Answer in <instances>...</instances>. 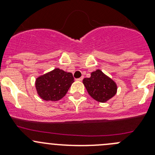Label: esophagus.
I'll use <instances>...</instances> for the list:
<instances>
[{"mask_svg":"<svg viewBox=\"0 0 155 155\" xmlns=\"http://www.w3.org/2000/svg\"><path fill=\"white\" fill-rule=\"evenodd\" d=\"M82 79H83V76H82V77L79 78V79H76V80L79 81V82H81V81H82Z\"/></svg>","mask_w":155,"mask_h":155,"instance_id":"obj_1","label":"esophagus"}]
</instances>
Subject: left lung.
Wrapping results in <instances>:
<instances>
[{
	"label": "left lung",
	"instance_id": "1",
	"mask_svg": "<svg viewBox=\"0 0 155 155\" xmlns=\"http://www.w3.org/2000/svg\"><path fill=\"white\" fill-rule=\"evenodd\" d=\"M83 84L89 95L95 101L101 103L112 98L117 91L115 82L100 70L91 73L90 78H85Z\"/></svg>",
	"mask_w": 155,
	"mask_h": 155
}]
</instances>
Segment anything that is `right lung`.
<instances>
[{"label":"right lung","mask_w":155,"mask_h":155,"mask_svg":"<svg viewBox=\"0 0 155 155\" xmlns=\"http://www.w3.org/2000/svg\"><path fill=\"white\" fill-rule=\"evenodd\" d=\"M74 78L71 73L56 68L36 80V88L39 96L44 101H57L65 96Z\"/></svg>","instance_id":"right-lung-1"}]
</instances>
